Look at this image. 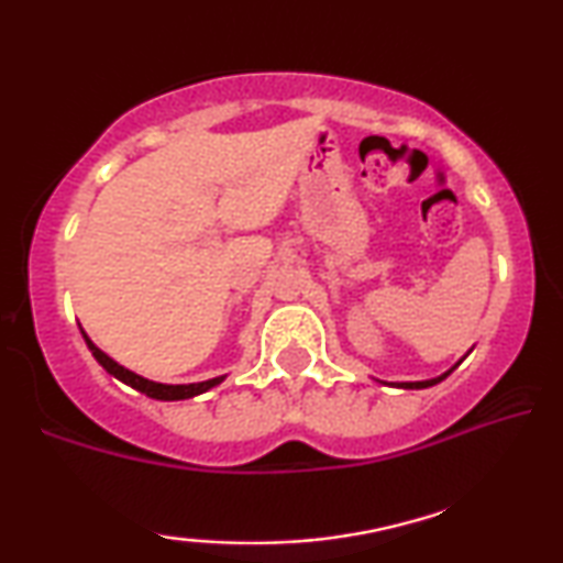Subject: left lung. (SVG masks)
<instances>
[{
    "instance_id": "obj_1",
    "label": "left lung",
    "mask_w": 563,
    "mask_h": 563,
    "mask_svg": "<svg viewBox=\"0 0 563 563\" xmlns=\"http://www.w3.org/2000/svg\"><path fill=\"white\" fill-rule=\"evenodd\" d=\"M452 371H454V368H452ZM452 371H446L444 376H439V378H431V380H417V383H398V388H429V386H434V383L444 380L446 376H450Z\"/></svg>"
}]
</instances>
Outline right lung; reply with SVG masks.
<instances>
[{"label":"right lung","mask_w":563,"mask_h":563,"mask_svg":"<svg viewBox=\"0 0 563 563\" xmlns=\"http://www.w3.org/2000/svg\"><path fill=\"white\" fill-rule=\"evenodd\" d=\"M80 332H84V330H80ZM84 338H86V345L91 347L93 357L103 365L106 373H111L113 378H119L121 383H126V386L136 388L144 396L157 398V401H180V398H192V396H198V394H206L208 388H213V386H218V383L223 380V376H221V378H210V380H202V383H185V386H167V383L146 380L142 376H136V373L126 371L124 365H119L117 361H111V357L106 355L103 350H99L91 340H88L86 332H84Z\"/></svg>","instance_id":"right-lung-1"}]
</instances>
